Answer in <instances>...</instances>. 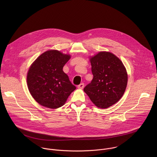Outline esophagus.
<instances>
[{
    "label": "esophagus",
    "instance_id": "obj_1",
    "mask_svg": "<svg viewBox=\"0 0 157 157\" xmlns=\"http://www.w3.org/2000/svg\"><path fill=\"white\" fill-rule=\"evenodd\" d=\"M84 83H81L80 84H79L78 86V88L80 89H82L84 88Z\"/></svg>",
    "mask_w": 157,
    "mask_h": 157
}]
</instances>
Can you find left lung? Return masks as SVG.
<instances>
[{"label": "left lung", "mask_w": 157, "mask_h": 157, "mask_svg": "<svg viewBox=\"0 0 157 157\" xmlns=\"http://www.w3.org/2000/svg\"><path fill=\"white\" fill-rule=\"evenodd\" d=\"M93 79L84 91L99 108L105 109L118 102L127 84L126 69L113 53L101 52L90 58Z\"/></svg>", "instance_id": "left-lung-1"}]
</instances>
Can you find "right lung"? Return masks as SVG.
<instances>
[{"label": "right lung", "instance_id": "add662e5", "mask_svg": "<svg viewBox=\"0 0 157 157\" xmlns=\"http://www.w3.org/2000/svg\"><path fill=\"white\" fill-rule=\"evenodd\" d=\"M71 56L52 50L42 53L30 66L27 81L34 99L42 106L57 109L63 106L76 89L63 71Z\"/></svg>", "mask_w": 157, "mask_h": 157}]
</instances>
